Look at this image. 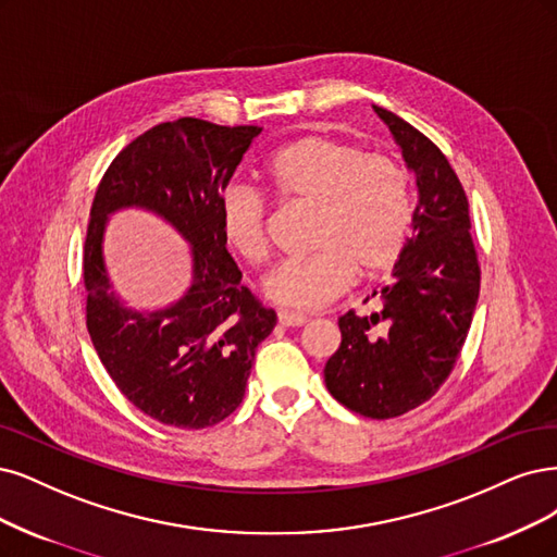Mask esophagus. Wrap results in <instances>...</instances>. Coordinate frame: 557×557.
<instances>
[{
	"instance_id": "esophagus-1",
	"label": "esophagus",
	"mask_w": 557,
	"mask_h": 557,
	"mask_svg": "<svg viewBox=\"0 0 557 557\" xmlns=\"http://www.w3.org/2000/svg\"><path fill=\"white\" fill-rule=\"evenodd\" d=\"M278 322L283 324V327H304V324L309 322V318H306V315H299V313H287V311H281V313H278Z\"/></svg>"
}]
</instances>
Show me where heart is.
I'll return each mask as SVG.
<instances>
[{
	"mask_svg": "<svg viewBox=\"0 0 557 557\" xmlns=\"http://www.w3.org/2000/svg\"><path fill=\"white\" fill-rule=\"evenodd\" d=\"M264 177L290 202L315 207L306 260L276 264L262 278V295L290 311H318L357 278L385 276L406 248L412 196L406 170L385 154L330 133H306L283 145L264 165ZM225 244L246 262L270 251L267 202L251 186L227 184L216 202Z\"/></svg>",
	"mask_w": 557,
	"mask_h": 557,
	"instance_id": "1",
	"label": "heart"
}]
</instances>
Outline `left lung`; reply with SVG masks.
<instances>
[{
  "mask_svg": "<svg viewBox=\"0 0 557 557\" xmlns=\"http://www.w3.org/2000/svg\"><path fill=\"white\" fill-rule=\"evenodd\" d=\"M373 110L414 172L419 202L392 283L371 295L380 309L338 318L341 345L324 363V385L348 410L392 419L426 403L449 377L470 330L482 272L466 190L447 157L398 114Z\"/></svg>",
  "mask_w": 557,
  "mask_h": 557,
  "instance_id": "obj_1",
  "label": "left lung"
}]
</instances>
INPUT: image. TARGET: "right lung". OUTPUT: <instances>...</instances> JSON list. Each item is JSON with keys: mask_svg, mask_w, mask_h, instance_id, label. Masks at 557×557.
Instances as JSON below:
<instances>
[{"mask_svg": "<svg viewBox=\"0 0 557 557\" xmlns=\"http://www.w3.org/2000/svg\"><path fill=\"white\" fill-rule=\"evenodd\" d=\"M260 131L196 117L159 124L114 157L96 188L83 253L87 330L117 389L165 426L207 429L233 414L276 324L239 283L216 212ZM128 206L161 215L191 244V285L165 310L133 312L111 290L102 233L107 216Z\"/></svg>", "mask_w": 557, "mask_h": 557, "instance_id": "add662e5", "label": "right lung"}]
</instances>
